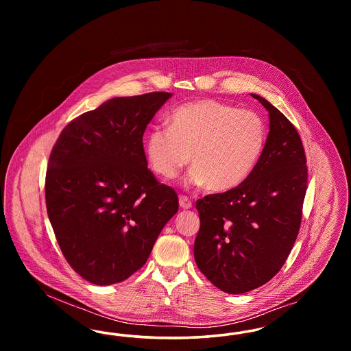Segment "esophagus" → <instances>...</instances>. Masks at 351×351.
<instances>
[{
    "label": "esophagus",
    "instance_id": "1",
    "mask_svg": "<svg viewBox=\"0 0 351 351\" xmlns=\"http://www.w3.org/2000/svg\"><path fill=\"white\" fill-rule=\"evenodd\" d=\"M179 205L183 208V209H191L192 208V202L186 197V196H180L179 197Z\"/></svg>",
    "mask_w": 351,
    "mask_h": 351
}]
</instances>
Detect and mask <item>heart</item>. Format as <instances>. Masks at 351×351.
<instances>
[{"instance_id": "1", "label": "heart", "mask_w": 351, "mask_h": 351, "mask_svg": "<svg viewBox=\"0 0 351 351\" xmlns=\"http://www.w3.org/2000/svg\"><path fill=\"white\" fill-rule=\"evenodd\" d=\"M266 138V123L255 112L201 100L175 109L169 128L152 129L146 155L151 168L163 179H173L191 160L193 167L186 183L225 192L249 178Z\"/></svg>"}]
</instances>
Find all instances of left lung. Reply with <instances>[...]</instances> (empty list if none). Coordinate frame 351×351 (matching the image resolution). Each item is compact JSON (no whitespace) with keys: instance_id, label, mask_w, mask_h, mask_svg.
Listing matches in <instances>:
<instances>
[{"instance_id":"obj_1","label":"left lung","mask_w":351,"mask_h":351,"mask_svg":"<svg viewBox=\"0 0 351 351\" xmlns=\"http://www.w3.org/2000/svg\"><path fill=\"white\" fill-rule=\"evenodd\" d=\"M269 132L249 178L196 202L195 261L205 278L232 295L252 291L283 267L300 229L308 168L295 126L266 99Z\"/></svg>"}]
</instances>
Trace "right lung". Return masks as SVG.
<instances>
[{
    "mask_svg": "<svg viewBox=\"0 0 351 351\" xmlns=\"http://www.w3.org/2000/svg\"><path fill=\"white\" fill-rule=\"evenodd\" d=\"M172 95L114 97L69 122L49 159L46 204L60 250L83 279L119 283L142 267L179 210L147 168L143 133Z\"/></svg>",
    "mask_w": 351,
    "mask_h": 351,
    "instance_id": "add662e5",
    "label": "right lung"
}]
</instances>
